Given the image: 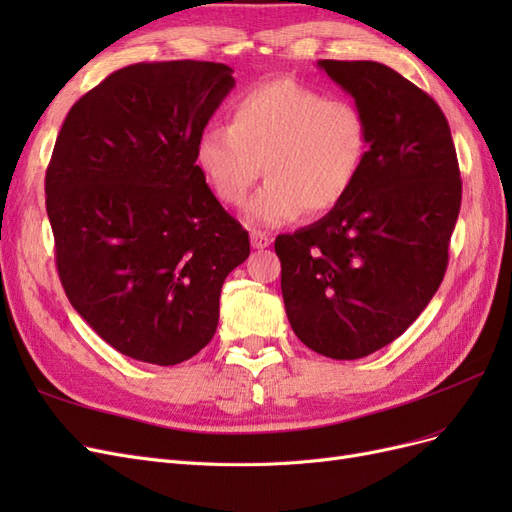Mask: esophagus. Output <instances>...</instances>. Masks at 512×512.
<instances>
[{
  "mask_svg": "<svg viewBox=\"0 0 512 512\" xmlns=\"http://www.w3.org/2000/svg\"><path fill=\"white\" fill-rule=\"evenodd\" d=\"M250 241H252V247L254 250H265V247L271 245V237L265 235V232H252L250 235Z\"/></svg>",
  "mask_w": 512,
  "mask_h": 512,
  "instance_id": "obj_1",
  "label": "esophagus"
}]
</instances>
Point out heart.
<instances>
[{
    "instance_id": "b5f03b06",
    "label": "heart",
    "mask_w": 512,
    "mask_h": 512,
    "mask_svg": "<svg viewBox=\"0 0 512 512\" xmlns=\"http://www.w3.org/2000/svg\"><path fill=\"white\" fill-rule=\"evenodd\" d=\"M369 147L361 108L294 81H271L228 106V128L198 136L200 175L224 205L245 203L262 173L269 179L245 209L252 228H275L335 209L359 179Z\"/></svg>"
}]
</instances>
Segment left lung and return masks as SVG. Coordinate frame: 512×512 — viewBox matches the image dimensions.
Here are the masks:
<instances>
[{"instance_id":"1","label":"left lung","mask_w":512,"mask_h":512,"mask_svg":"<svg viewBox=\"0 0 512 512\" xmlns=\"http://www.w3.org/2000/svg\"><path fill=\"white\" fill-rule=\"evenodd\" d=\"M354 98L369 149L348 196L275 239L290 327L337 361L389 346L440 288L461 207L451 128L423 89L378 61L320 59Z\"/></svg>"}]
</instances>
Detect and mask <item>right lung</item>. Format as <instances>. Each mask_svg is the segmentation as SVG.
<instances>
[{"label": "right lung", "mask_w": 512, "mask_h": 512, "mask_svg": "<svg viewBox=\"0 0 512 512\" xmlns=\"http://www.w3.org/2000/svg\"><path fill=\"white\" fill-rule=\"evenodd\" d=\"M235 87L213 61L121 68L76 102L46 168L61 286L130 359L177 365L218 329L250 237L196 166L198 136Z\"/></svg>", "instance_id": "1"}]
</instances>
